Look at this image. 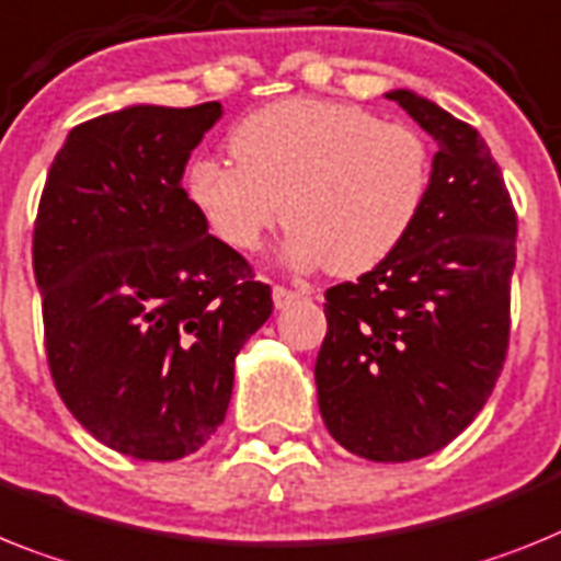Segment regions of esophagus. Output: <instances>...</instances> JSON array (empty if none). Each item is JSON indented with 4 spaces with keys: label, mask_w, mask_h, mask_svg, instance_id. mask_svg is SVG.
<instances>
[{
    "label": "esophagus",
    "mask_w": 561,
    "mask_h": 561,
    "mask_svg": "<svg viewBox=\"0 0 561 561\" xmlns=\"http://www.w3.org/2000/svg\"><path fill=\"white\" fill-rule=\"evenodd\" d=\"M302 299V294H296V290L290 288H282V285H273V305H276V310H285L288 305L299 302Z\"/></svg>",
    "instance_id": "1"
}]
</instances>
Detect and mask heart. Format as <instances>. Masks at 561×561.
Wrapping results in <instances>:
<instances>
[{"mask_svg":"<svg viewBox=\"0 0 561 561\" xmlns=\"http://www.w3.org/2000/svg\"><path fill=\"white\" fill-rule=\"evenodd\" d=\"M230 153L185 171L193 208L237 251H256L290 222L282 256L296 271L359 276L416 228L433 185L431 145L416 128L333 99H282L230 130Z\"/></svg>","mask_w":561,"mask_h":561,"instance_id":"1","label":"heart"}]
</instances>
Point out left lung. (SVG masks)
Here are the masks:
<instances>
[{
	"mask_svg": "<svg viewBox=\"0 0 561 561\" xmlns=\"http://www.w3.org/2000/svg\"><path fill=\"white\" fill-rule=\"evenodd\" d=\"M436 139L416 228L359 282L324 294L319 411L370 462L436 454L477 419L511 333L516 214L477 128L408 88L385 93Z\"/></svg>",
	"mask_w": 561,
	"mask_h": 561,
	"instance_id": "1",
	"label": "left lung"
}]
</instances>
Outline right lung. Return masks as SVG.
I'll return each mask as SVG.
<instances>
[{"label":"right lung","mask_w":561,"mask_h":561,"mask_svg":"<svg viewBox=\"0 0 561 561\" xmlns=\"http://www.w3.org/2000/svg\"><path fill=\"white\" fill-rule=\"evenodd\" d=\"M219 119L222 105L205 102L82 122L50 164L33 228L56 390L93 439L145 462L214 436L237 353L273 310L271 288L210 237L182 187Z\"/></svg>","instance_id":"obj_1"}]
</instances>
